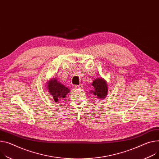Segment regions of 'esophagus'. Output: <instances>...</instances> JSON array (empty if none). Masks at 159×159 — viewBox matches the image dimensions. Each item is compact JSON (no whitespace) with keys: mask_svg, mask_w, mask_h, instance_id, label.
<instances>
[{"mask_svg":"<svg viewBox=\"0 0 159 159\" xmlns=\"http://www.w3.org/2000/svg\"><path fill=\"white\" fill-rule=\"evenodd\" d=\"M76 89H82L83 88V85L82 84H79V85H76L75 86Z\"/></svg>","mask_w":159,"mask_h":159,"instance_id":"esophagus-1","label":"esophagus"}]
</instances>
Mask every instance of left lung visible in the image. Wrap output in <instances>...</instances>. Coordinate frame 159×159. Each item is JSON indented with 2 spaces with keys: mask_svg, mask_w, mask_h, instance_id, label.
<instances>
[{
  "mask_svg": "<svg viewBox=\"0 0 159 159\" xmlns=\"http://www.w3.org/2000/svg\"><path fill=\"white\" fill-rule=\"evenodd\" d=\"M92 86L94 87V91H92L93 95L99 99H104L107 94V86L105 80L102 78H98L93 80Z\"/></svg>",
  "mask_w": 159,
  "mask_h": 159,
  "instance_id": "left-lung-1",
  "label": "left lung"
}]
</instances>
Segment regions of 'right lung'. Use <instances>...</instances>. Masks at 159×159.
I'll list each match as a JSON object with an SVG mask.
<instances>
[{
  "instance_id": "1",
  "label": "right lung",
  "mask_w": 159,
  "mask_h": 159,
  "mask_svg": "<svg viewBox=\"0 0 159 159\" xmlns=\"http://www.w3.org/2000/svg\"><path fill=\"white\" fill-rule=\"evenodd\" d=\"M48 89L56 102L61 98H65L66 95L70 92L67 87L61 84L56 79L51 80L48 83Z\"/></svg>"
}]
</instances>
